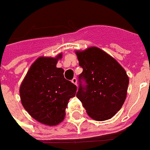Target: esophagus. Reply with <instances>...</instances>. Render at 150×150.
<instances>
[{
  "mask_svg": "<svg viewBox=\"0 0 150 150\" xmlns=\"http://www.w3.org/2000/svg\"><path fill=\"white\" fill-rule=\"evenodd\" d=\"M72 81V83H74V85H76V86H77V85H76V83H77V80H76V78L74 77V78L72 79V81Z\"/></svg>",
  "mask_w": 150,
  "mask_h": 150,
  "instance_id": "esophagus-1",
  "label": "esophagus"
}]
</instances>
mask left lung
<instances>
[{"label":"left lung","instance_id":"1","mask_svg":"<svg viewBox=\"0 0 150 150\" xmlns=\"http://www.w3.org/2000/svg\"><path fill=\"white\" fill-rule=\"evenodd\" d=\"M79 65V88L76 93L88 115L105 121L121 110L127 95L129 77L115 59L97 47L76 51Z\"/></svg>","mask_w":150,"mask_h":150}]
</instances>
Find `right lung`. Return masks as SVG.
Returning <instances> with one entry per match:
<instances>
[{
	"mask_svg": "<svg viewBox=\"0 0 150 150\" xmlns=\"http://www.w3.org/2000/svg\"><path fill=\"white\" fill-rule=\"evenodd\" d=\"M62 56L37 59L20 87L26 111L33 118L48 125H57L64 120L69 100L76 94V86L64 78L63 69L56 66Z\"/></svg>",
	"mask_w": 150,
	"mask_h": 150,
	"instance_id": "add662e5",
	"label": "right lung"
}]
</instances>
